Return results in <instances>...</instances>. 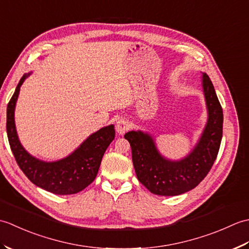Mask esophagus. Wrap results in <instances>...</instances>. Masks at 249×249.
<instances>
[{
    "mask_svg": "<svg viewBox=\"0 0 249 249\" xmlns=\"http://www.w3.org/2000/svg\"><path fill=\"white\" fill-rule=\"evenodd\" d=\"M129 129V123L126 119H120L118 120L115 124V130L119 135H123Z\"/></svg>",
    "mask_w": 249,
    "mask_h": 249,
    "instance_id": "1",
    "label": "esophagus"
}]
</instances>
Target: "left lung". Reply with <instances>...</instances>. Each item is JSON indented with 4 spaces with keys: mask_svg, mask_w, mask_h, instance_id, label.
Masks as SVG:
<instances>
[{
    "mask_svg": "<svg viewBox=\"0 0 249 249\" xmlns=\"http://www.w3.org/2000/svg\"><path fill=\"white\" fill-rule=\"evenodd\" d=\"M201 83L208 121L189 154L178 160H171L160 154L152 135L131 130L124 136L131 146L137 178L152 194L178 196L189 192L206 177L217 157L223 137V109L213 83L205 72H202Z\"/></svg>",
    "mask_w": 249,
    "mask_h": 249,
    "instance_id": "obj_1",
    "label": "left lung"
}]
</instances>
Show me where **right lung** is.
Returning a JSON list of instances; mask_svg holds the SVG:
<instances>
[{
    "instance_id": "obj_1",
    "label": "right lung",
    "mask_w": 249,
    "mask_h": 249,
    "mask_svg": "<svg viewBox=\"0 0 249 249\" xmlns=\"http://www.w3.org/2000/svg\"><path fill=\"white\" fill-rule=\"evenodd\" d=\"M31 72L20 79L7 105L6 130L15 160L25 177L36 186L55 195H72L81 192L97 176L106 150L115 137L111 124L89 135L70 155L55 161H45L31 155L21 144L15 124V108L20 88Z\"/></svg>"
}]
</instances>
